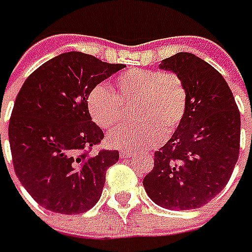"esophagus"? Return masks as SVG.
<instances>
[{"label":"esophagus","instance_id":"34e87169","mask_svg":"<svg viewBox=\"0 0 252 252\" xmlns=\"http://www.w3.org/2000/svg\"><path fill=\"white\" fill-rule=\"evenodd\" d=\"M135 154L132 153V151H126V150H121L120 151V157L123 158V159H126V158H131V157H133Z\"/></svg>","mask_w":252,"mask_h":252}]
</instances>
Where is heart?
Masks as SVG:
<instances>
[{"mask_svg":"<svg viewBox=\"0 0 252 252\" xmlns=\"http://www.w3.org/2000/svg\"><path fill=\"white\" fill-rule=\"evenodd\" d=\"M113 92L106 84L93 86L87 93L91 119L105 129L126 120V105L133 102L135 121L117 128L108 136L114 147L142 150L169 138L184 117L187 93L181 79L172 72L129 69L116 77Z\"/></svg>","mask_w":252,"mask_h":252,"instance_id":"obj_1","label":"heart"}]
</instances>
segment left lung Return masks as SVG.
Segmentation results:
<instances>
[{"instance_id":"1","label":"left lung","mask_w":252,"mask_h":252,"mask_svg":"<svg viewBox=\"0 0 252 252\" xmlns=\"http://www.w3.org/2000/svg\"><path fill=\"white\" fill-rule=\"evenodd\" d=\"M159 69L180 77L187 106L172 138L156 151L144 189L169 210L199 209L222 191L236 165L240 112L221 73L192 53L162 60Z\"/></svg>"}]
</instances>
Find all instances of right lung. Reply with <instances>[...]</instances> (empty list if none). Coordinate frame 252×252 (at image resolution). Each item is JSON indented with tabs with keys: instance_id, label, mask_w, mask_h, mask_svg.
Returning a JSON list of instances; mask_svg holds the SVG:
<instances>
[{
	"instance_id": "add662e5",
	"label": "right lung",
	"mask_w": 252,
	"mask_h": 252,
	"mask_svg": "<svg viewBox=\"0 0 252 252\" xmlns=\"http://www.w3.org/2000/svg\"><path fill=\"white\" fill-rule=\"evenodd\" d=\"M124 66L68 52L40 65L23 84L9 121L12 161L23 187L42 207L80 214L101 198L119 151L91 153L103 132L91 121L86 98L93 86Z\"/></svg>"
}]
</instances>
